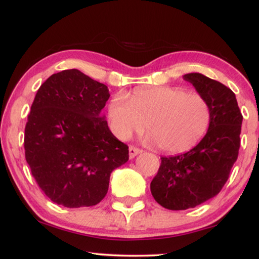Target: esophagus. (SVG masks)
<instances>
[{
    "instance_id": "esophagus-1",
    "label": "esophagus",
    "mask_w": 259,
    "mask_h": 259,
    "mask_svg": "<svg viewBox=\"0 0 259 259\" xmlns=\"http://www.w3.org/2000/svg\"><path fill=\"white\" fill-rule=\"evenodd\" d=\"M141 150L140 148H137V147H134V146H130V148H129V156H130V158H134L136 156L137 154H140L141 153Z\"/></svg>"
}]
</instances>
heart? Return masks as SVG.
Instances as JSON below:
<instances>
[{
	"label": "heart",
	"mask_w": 259,
	"mask_h": 259,
	"mask_svg": "<svg viewBox=\"0 0 259 259\" xmlns=\"http://www.w3.org/2000/svg\"><path fill=\"white\" fill-rule=\"evenodd\" d=\"M112 132L120 140L146 127L151 143L167 154L191 150L207 134L212 109L207 99L181 86L139 88L130 97L117 94L108 105Z\"/></svg>",
	"instance_id": "heart-1"
}]
</instances>
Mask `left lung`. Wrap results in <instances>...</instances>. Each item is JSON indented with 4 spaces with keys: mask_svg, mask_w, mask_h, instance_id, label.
I'll use <instances>...</instances> for the list:
<instances>
[{
    "mask_svg": "<svg viewBox=\"0 0 259 259\" xmlns=\"http://www.w3.org/2000/svg\"><path fill=\"white\" fill-rule=\"evenodd\" d=\"M184 78L208 101L212 120L207 134L193 149L161 157L150 191L162 207L173 211L194 208L222 191L239 153L243 122L232 90L200 73Z\"/></svg>",
    "mask_w": 259,
    "mask_h": 259,
    "instance_id": "8db88e82",
    "label": "left lung"
}]
</instances>
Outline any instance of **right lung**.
Segmentation results:
<instances>
[{"instance_id": "add662e5", "label": "right lung", "mask_w": 259, "mask_h": 259, "mask_svg": "<svg viewBox=\"0 0 259 259\" xmlns=\"http://www.w3.org/2000/svg\"><path fill=\"white\" fill-rule=\"evenodd\" d=\"M109 97L108 86L75 68L52 74L37 90L25 127V156L55 204L97 205L111 171L129 160V147L102 115Z\"/></svg>"}]
</instances>
